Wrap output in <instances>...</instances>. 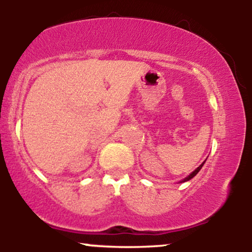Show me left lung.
<instances>
[{
  "mask_svg": "<svg viewBox=\"0 0 252 252\" xmlns=\"http://www.w3.org/2000/svg\"><path fill=\"white\" fill-rule=\"evenodd\" d=\"M205 161H206V160H205ZM205 161H204V162H202V163L200 164V166H199V167H198V168H196V169L194 170V172H192V173H190V174H189V176H187V178H185V179H184V180H182V181H180V182H186V181H189V180H190V179H193V178H194V176H195V175H196V174H198V173H199V170H200V169L202 168V166H204Z\"/></svg>",
  "mask_w": 252,
  "mask_h": 252,
  "instance_id": "1",
  "label": "left lung"
}]
</instances>
